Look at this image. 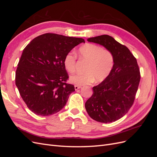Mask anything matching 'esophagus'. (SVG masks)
Wrapping results in <instances>:
<instances>
[{"label":"esophagus","mask_w":157,"mask_h":157,"mask_svg":"<svg viewBox=\"0 0 157 157\" xmlns=\"http://www.w3.org/2000/svg\"><path fill=\"white\" fill-rule=\"evenodd\" d=\"M81 88V86H78V85H75V89L76 90H78L79 88Z\"/></svg>","instance_id":"1"}]
</instances>
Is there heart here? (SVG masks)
I'll return each instance as SVG.
<instances>
[{"label": "heart", "instance_id": "heart-1", "mask_svg": "<svg viewBox=\"0 0 157 157\" xmlns=\"http://www.w3.org/2000/svg\"><path fill=\"white\" fill-rule=\"evenodd\" d=\"M80 59L86 62L84 72L75 74L70 77V81L76 85H85L95 82H101L111 73L114 65V57L107 49L94 44H86L78 50ZM76 56L73 52H69L63 59L65 69L69 73H73L76 65Z\"/></svg>", "mask_w": 157, "mask_h": 157}]
</instances>
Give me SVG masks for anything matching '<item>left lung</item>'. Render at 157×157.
I'll use <instances>...</instances> for the list:
<instances>
[{"label":"left lung","instance_id":"8db88e82","mask_svg":"<svg viewBox=\"0 0 157 157\" xmlns=\"http://www.w3.org/2000/svg\"><path fill=\"white\" fill-rule=\"evenodd\" d=\"M87 40L110 51L114 65L108 77L93 87V94L85 103V108L96 121L115 122L124 116L134 103L141 77L138 64L130 50L111 36L103 35Z\"/></svg>","mask_w":157,"mask_h":157}]
</instances>
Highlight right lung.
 <instances>
[{"label": "right lung", "mask_w": 157, "mask_h": 157, "mask_svg": "<svg viewBox=\"0 0 157 157\" xmlns=\"http://www.w3.org/2000/svg\"><path fill=\"white\" fill-rule=\"evenodd\" d=\"M85 42L81 38L45 33L35 38L23 50L16 72V85L27 107L37 115L50 116L66 105L75 91L66 82L65 56Z\"/></svg>", "instance_id": "obj_1"}]
</instances>
